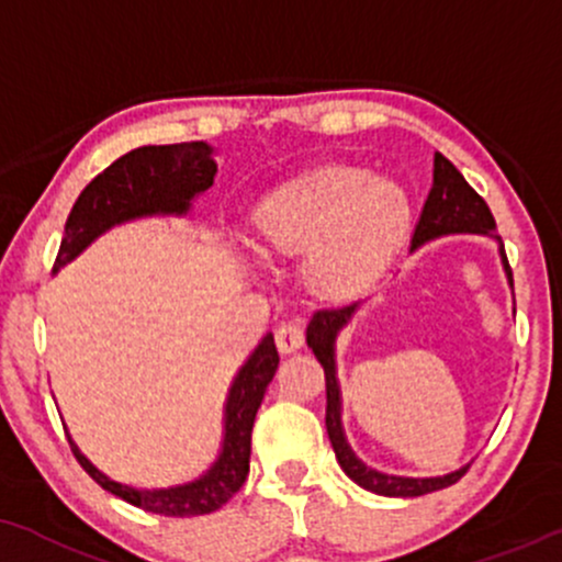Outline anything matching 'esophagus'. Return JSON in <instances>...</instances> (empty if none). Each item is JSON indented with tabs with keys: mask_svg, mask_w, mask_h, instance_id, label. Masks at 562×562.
I'll return each mask as SVG.
<instances>
[{
	"mask_svg": "<svg viewBox=\"0 0 562 562\" xmlns=\"http://www.w3.org/2000/svg\"><path fill=\"white\" fill-rule=\"evenodd\" d=\"M274 342L282 353H293L303 346V327L299 322H282L274 333Z\"/></svg>",
	"mask_w": 562,
	"mask_h": 562,
	"instance_id": "esophagus-1",
	"label": "esophagus"
}]
</instances>
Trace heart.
<instances>
[{
	"label": "heart",
	"instance_id": "1",
	"mask_svg": "<svg viewBox=\"0 0 562 562\" xmlns=\"http://www.w3.org/2000/svg\"><path fill=\"white\" fill-rule=\"evenodd\" d=\"M405 195L356 167H324L256 206L254 238L269 254L303 256L316 288L350 293L387 261L405 227Z\"/></svg>",
	"mask_w": 562,
	"mask_h": 562
}]
</instances>
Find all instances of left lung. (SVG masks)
I'll list each match as a JSON object with an SVG mask.
<instances>
[{
    "instance_id": "1",
    "label": "left lung",
    "mask_w": 562,
    "mask_h": 562,
    "mask_svg": "<svg viewBox=\"0 0 562 562\" xmlns=\"http://www.w3.org/2000/svg\"><path fill=\"white\" fill-rule=\"evenodd\" d=\"M495 229H497L495 216H492L486 201L469 186V182H465L463 175L456 170V165L437 151L435 180H431L429 195L427 201H424L422 216H418L416 222L411 248H418L424 240H431L437 238V235H450V233L492 235V238L499 240V254H503L505 272H508V280L513 285V269L508 263V256H505L503 238H499ZM353 311H356V303H350V306L316 308L306 329L308 348L314 350V356L319 358L324 369V382H327V416H324V422H327L329 439H333L335 456L337 461H340L342 471H346L356 484H361L363 490L376 492V495H387V497H418V495H427V492H437V490H445V486L456 484L458 479L465 476L469 465H463L461 471H452L448 476H437V479L387 476L374 469H367V465L353 456V450L348 448L346 437H342V427H340V387H337V380H335V335L337 329L350 319Z\"/></svg>"
}]
</instances>
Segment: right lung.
<instances>
[{
    "label": "right lung",
    "instance_id": "right-lung-1",
    "mask_svg": "<svg viewBox=\"0 0 562 562\" xmlns=\"http://www.w3.org/2000/svg\"><path fill=\"white\" fill-rule=\"evenodd\" d=\"M214 175L216 165L212 159V148L204 140L140 146L123 154L88 182L83 193L78 195L76 206L65 222V238L59 243L57 259H54V272L70 259H76L88 243L117 222L159 212L186 214L193 195L206 191L214 182ZM277 363H280V356H277L274 337L267 335L229 387L225 408V448H222L220 461L199 482L154 492L133 490V486L112 482L93 469L70 442L72 456L78 458V463L83 465L93 482L112 495L123 497L135 508L170 518L214 513L246 482L248 461H251L254 418L263 401V390L274 380Z\"/></svg>",
    "mask_w": 562,
    "mask_h": 562
}]
</instances>
